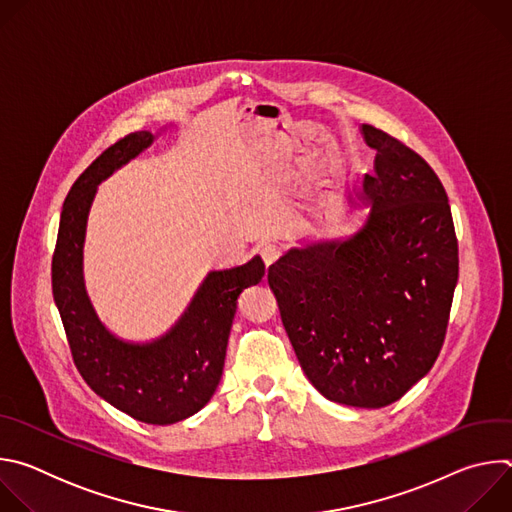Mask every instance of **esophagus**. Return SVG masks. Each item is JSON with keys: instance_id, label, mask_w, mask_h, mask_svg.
Listing matches in <instances>:
<instances>
[{"instance_id": "1", "label": "esophagus", "mask_w": 512, "mask_h": 512, "mask_svg": "<svg viewBox=\"0 0 512 512\" xmlns=\"http://www.w3.org/2000/svg\"><path fill=\"white\" fill-rule=\"evenodd\" d=\"M259 255H261L263 263L269 267V265H273V263L279 259L281 249H279L277 245H273V243H267V245H263V247L259 249Z\"/></svg>"}]
</instances>
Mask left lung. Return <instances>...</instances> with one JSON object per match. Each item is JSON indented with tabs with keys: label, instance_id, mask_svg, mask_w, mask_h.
<instances>
[{
	"label": "left lung",
	"instance_id": "1",
	"mask_svg": "<svg viewBox=\"0 0 512 512\" xmlns=\"http://www.w3.org/2000/svg\"><path fill=\"white\" fill-rule=\"evenodd\" d=\"M377 150L364 174L367 223L344 241L289 249L269 267L283 328L330 401L379 409L423 379L442 350L458 283L448 194L405 143L360 127Z\"/></svg>",
	"mask_w": 512,
	"mask_h": 512
}]
</instances>
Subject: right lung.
Instances as JSON below:
<instances>
[{
    "mask_svg": "<svg viewBox=\"0 0 512 512\" xmlns=\"http://www.w3.org/2000/svg\"><path fill=\"white\" fill-rule=\"evenodd\" d=\"M156 135L135 131L113 143L72 184L52 257V294L68 346L87 385L137 421L170 425L198 413L223 377L237 298L265 275L261 257L210 271L180 320L152 342L117 338L99 320L85 289L83 245L97 186L150 148Z\"/></svg>",
    "mask_w": 512,
    "mask_h": 512,
    "instance_id": "add662e5",
    "label": "right lung"
}]
</instances>
